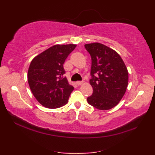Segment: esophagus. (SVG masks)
<instances>
[{
    "instance_id": "1",
    "label": "esophagus",
    "mask_w": 155,
    "mask_h": 155,
    "mask_svg": "<svg viewBox=\"0 0 155 155\" xmlns=\"http://www.w3.org/2000/svg\"><path fill=\"white\" fill-rule=\"evenodd\" d=\"M83 83V81H78V82H77V83H76V84H77L78 86H80V85H81Z\"/></svg>"
}]
</instances>
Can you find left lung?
Returning a JSON list of instances; mask_svg holds the SVG:
<instances>
[{
    "mask_svg": "<svg viewBox=\"0 0 155 155\" xmlns=\"http://www.w3.org/2000/svg\"><path fill=\"white\" fill-rule=\"evenodd\" d=\"M91 57L90 84L93 88L87 98L89 104L99 110H109L118 104L126 92L128 72L120 55L98 42L84 45Z\"/></svg>",
    "mask_w": 155,
    "mask_h": 155,
    "instance_id": "8db88e82",
    "label": "left lung"
}]
</instances>
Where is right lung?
I'll use <instances>...</instances> for the list:
<instances>
[{"instance_id":"1","label":"right lung","mask_w":155,"mask_h":155,"mask_svg":"<svg viewBox=\"0 0 155 155\" xmlns=\"http://www.w3.org/2000/svg\"><path fill=\"white\" fill-rule=\"evenodd\" d=\"M76 45H56L35 57L28 71L31 90L39 103L48 108L67 103L74 87L64 77L63 64Z\"/></svg>"}]
</instances>
